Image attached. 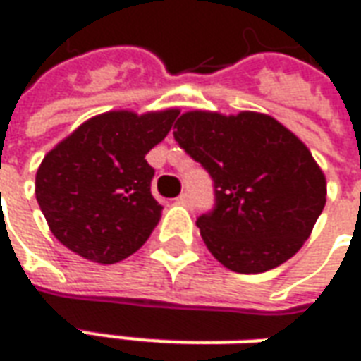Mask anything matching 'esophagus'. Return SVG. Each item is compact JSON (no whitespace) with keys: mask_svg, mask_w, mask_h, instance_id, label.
Here are the masks:
<instances>
[{"mask_svg":"<svg viewBox=\"0 0 361 361\" xmlns=\"http://www.w3.org/2000/svg\"><path fill=\"white\" fill-rule=\"evenodd\" d=\"M178 203L189 207V204H191V197H189V193H181V195L178 197Z\"/></svg>","mask_w":361,"mask_h":361,"instance_id":"1","label":"esophagus"}]
</instances>
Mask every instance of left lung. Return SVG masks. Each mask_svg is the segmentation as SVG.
<instances>
[{
    "instance_id": "obj_1",
    "label": "left lung",
    "mask_w": 361,
    "mask_h": 361,
    "mask_svg": "<svg viewBox=\"0 0 361 361\" xmlns=\"http://www.w3.org/2000/svg\"><path fill=\"white\" fill-rule=\"evenodd\" d=\"M173 139L211 173L214 209L197 219L222 265L257 274L282 265L310 238L326 201L325 173L276 119L240 111H185Z\"/></svg>"
}]
</instances>
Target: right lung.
<instances>
[{"label":"right lung","mask_w":361,"mask_h":361,"mask_svg":"<svg viewBox=\"0 0 361 361\" xmlns=\"http://www.w3.org/2000/svg\"><path fill=\"white\" fill-rule=\"evenodd\" d=\"M178 114L106 111L44 157L36 201L67 250L114 265L149 240L162 204L150 193L154 168L145 157L168 135Z\"/></svg>","instance_id":"obj_1"}]
</instances>
